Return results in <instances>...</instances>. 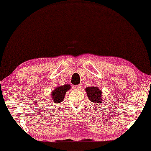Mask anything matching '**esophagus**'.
Listing matches in <instances>:
<instances>
[{
  "label": "esophagus",
  "instance_id": "esophagus-1",
  "mask_svg": "<svg viewBox=\"0 0 151 151\" xmlns=\"http://www.w3.org/2000/svg\"><path fill=\"white\" fill-rule=\"evenodd\" d=\"M73 88H74V89L78 90V89H81V85H76V86H73Z\"/></svg>",
  "mask_w": 151,
  "mask_h": 151
}]
</instances>
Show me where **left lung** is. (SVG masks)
Instances as JSON below:
<instances>
[{"label": "left lung", "instance_id": "left-lung-1", "mask_svg": "<svg viewBox=\"0 0 151 151\" xmlns=\"http://www.w3.org/2000/svg\"><path fill=\"white\" fill-rule=\"evenodd\" d=\"M86 91L89 99L94 103H99L101 101V91L98 87H89L87 88Z\"/></svg>", "mask_w": 151, "mask_h": 151}]
</instances>
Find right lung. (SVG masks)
<instances>
[{"label": "right lung", "instance_id": "obj_1", "mask_svg": "<svg viewBox=\"0 0 151 151\" xmlns=\"http://www.w3.org/2000/svg\"><path fill=\"white\" fill-rule=\"evenodd\" d=\"M70 89V86L65 84L57 88L53 91H52V99L55 103H59L62 102L64 98L65 94L67 91Z\"/></svg>", "mask_w": 151, "mask_h": 151}]
</instances>
